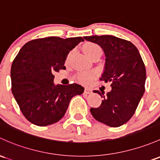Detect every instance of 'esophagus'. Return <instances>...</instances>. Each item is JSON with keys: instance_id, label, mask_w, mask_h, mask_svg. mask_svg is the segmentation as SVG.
I'll return each instance as SVG.
<instances>
[{"instance_id": "obj_1", "label": "esophagus", "mask_w": 160, "mask_h": 160, "mask_svg": "<svg viewBox=\"0 0 160 160\" xmlns=\"http://www.w3.org/2000/svg\"><path fill=\"white\" fill-rule=\"evenodd\" d=\"M84 93H86V94H91L92 93V90H91V89H89V88H85Z\"/></svg>"}]
</instances>
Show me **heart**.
I'll use <instances>...</instances> for the list:
<instances>
[{
	"mask_svg": "<svg viewBox=\"0 0 160 160\" xmlns=\"http://www.w3.org/2000/svg\"><path fill=\"white\" fill-rule=\"evenodd\" d=\"M83 52L88 58H90L93 56L94 53H97V52H101V49L100 47L97 44L93 43H87L83 45ZM97 76L95 71L93 70H87V71H83L81 73H78L77 76V79L80 83H83V84H89L92 80Z\"/></svg>",
	"mask_w": 160,
	"mask_h": 160,
	"instance_id": "obj_1",
	"label": "heart"
}]
</instances>
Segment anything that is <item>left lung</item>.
<instances>
[{
	"instance_id": "8db88e82",
	"label": "left lung",
	"mask_w": 160,
	"mask_h": 160,
	"mask_svg": "<svg viewBox=\"0 0 160 160\" xmlns=\"http://www.w3.org/2000/svg\"><path fill=\"white\" fill-rule=\"evenodd\" d=\"M97 43L105 53L103 73L100 78L111 82V91L94 90L103 98L90 112L99 122L111 127L123 125L133 116L145 92L146 67L139 50L131 42L112 35L83 37Z\"/></svg>"
}]
</instances>
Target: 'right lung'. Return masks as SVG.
Returning a JSON list of instances; mask_svg holds the SVG:
<instances>
[{
	"label": "right lung",
	"mask_w": 160,
	"mask_h": 160,
	"mask_svg": "<svg viewBox=\"0 0 160 160\" xmlns=\"http://www.w3.org/2000/svg\"><path fill=\"white\" fill-rule=\"evenodd\" d=\"M81 37H58L28 42L13 60L11 70V90L23 115L40 127L58 122L64 116L71 99L84 91L73 83L55 85V72L65 70L70 50L83 41Z\"/></svg>",
	"instance_id": "obj_1"
}]
</instances>
